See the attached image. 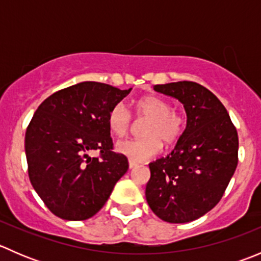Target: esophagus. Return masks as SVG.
<instances>
[{
	"mask_svg": "<svg viewBox=\"0 0 261 261\" xmlns=\"http://www.w3.org/2000/svg\"><path fill=\"white\" fill-rule=\"evenodd\" d=\"M136 167H138V164H136V163L128 160V168H130V169H134V168H136Z\"/></svg>",
	"mask_w": 261,
	"mask_h": 261,
	"instance_id": "esophagus-1",
	"label": "esophagus"
}]
</instances>
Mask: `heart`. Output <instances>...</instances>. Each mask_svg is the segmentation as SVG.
Masks as SVG:
<instances>
[{"label": "heart", "mask_w": 261, "mask_h": 261, "mask_svg": "<svg viewBox=\"0 0 261 261\" xmlns=\"http://www.w3.org/2000/svg\"><path fill=\"white\" fill-rule=\"evenodd\" d=\"M138 117L149 118L144 127L145 138L123 140L116 144V151L134 163H144L159 154L163 142L172 144L179 139L184 128V118L178 110L170 109L167 99L158 96H145L135 105ZM109 127L116 138H122L131 126V115L123 105L112 107L109 114Z\"/></svg>", "instance_id": "obj_1"}]
</instances>
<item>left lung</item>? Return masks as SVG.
Instances as JSON below:
<instances>
[{"label":"left lung","mask_w":261,"mask_h":261,"mask_svg":"<svg viewBox=\"0 0 261 261\" xmlns=\"http://www.w3.org/2000/svg\"><path fill=\"white\" fill-rule=\"evenodd\" d=\"M154 89L183 105L187 126L172 152L149 164L146 201L165 222H191L222 198L238 167V131L206 87L183 81Z\"/></svg>","instance_id":"1"}]
</instances>
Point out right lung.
<instances>
[{
	"mask_svg": "<svg viewBox=\"0 0 261 261\" xmlns=\"http://www.w3.org/2000/svg\"><path fill=\"white\" fill-rule=\"evenodd\" d=\"M133 88L82 82L49 96L25 135L29 178L58 217L82 221L96 215L127 172L125 155L112 151L109 114ZM98 149L102 159L91 158Z\"/></svg>",
	"mask_w": 261,
	"mask_h": 261,
	"instance_id": "1",
	"label": "right lung"
}]
</instances>
